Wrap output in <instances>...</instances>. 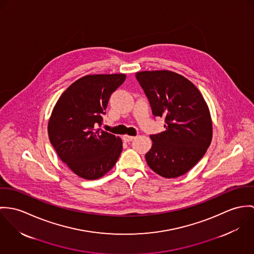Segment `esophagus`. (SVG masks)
<instances>
[{
	"label": "esophagus",
	"instance_id": "obj_1",
	"mask_svg": "<svg viewBox=\"0 0 254 254\" xmlns=\"http://www.w3.org/2000/svg\"><path fill=\"white\" fill-rule=\"evenodd\" d=\"M135 137L134 136H130V135H124L123 136V139L125 142H130V141L133 140Z\"/></svg>",
	"mask_w": 254,
	"mask_h": 254
}]
</instances>
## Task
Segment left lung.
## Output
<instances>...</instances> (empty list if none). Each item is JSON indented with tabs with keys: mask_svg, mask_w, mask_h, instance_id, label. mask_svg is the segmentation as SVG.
I'll return each instance as SVG.
<instances>
[{
	"mask_svg": "<svg viewBox=\"0 0 254 254\" xmlns=\"http://www.w3.org/2000/svg\"><path fill=\"white\" fill-rule=\"evenodd\" d=\"M155 117H164L166 130L150 135L145 159L159 175L175 178L187 173L203 157L212 139V122L201 93L185 77L168 71L135 75Z\"/></svg>",
	"mask_w": 254,
	"mask_h": 254,
	"instance_id": "8db88e82",
	"label": "left lung"
}]
</instances>
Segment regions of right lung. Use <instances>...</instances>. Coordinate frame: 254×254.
<instances>
[{
    "label": "right lung",
    "instance_id": "right-lung-1",
    "mask_svg": "<svg viewBox=\"0 0 254 254\" xmlns=\"http://www.w3.org/2000/svg\"><path fill=\"white\" fill-rule=\"evenodd\" d=\"M125 74L87 75L70 85L59 97L48 125L49 137L63 163L78 176L94 180L117 163L123 142L96 128L114 91Z\"/></svg>",
    "mask_w": 254,
    "mask_h": 254
}]
</instances>
